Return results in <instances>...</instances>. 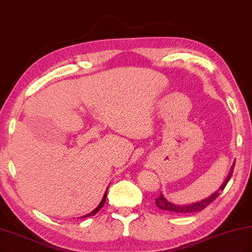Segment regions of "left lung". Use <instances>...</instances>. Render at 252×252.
Here are the masks:
<instances>
[{
    "mask_svg": "<svg viewBox=\"0 0 252 252\" xmlns=\"http://www.w3.org/2000/svg\"><path fill=\"white\" fill-rule=\"evenodd\" d=\"M234 165H235V163H233V166L231 167V169L229 171V175H228L227 178H225L222 185L214 193H212V195L209 198H205V199L201 200V201H198L196 203H191V204H188V205H177V204H173L169 201H167L166 198L163 196V193L160 192V195L156 199L157 206L160 210H165V211H168V212H171V213H176V214H183V213H195V212L202 211L209 204H211L213 201H214V200L219 195H220V191L224 189L225 185H227L228 182L230 181V179L232 177V173H233Z\"/></svg>",
    "mask_w": 252,
    "mask_h": 252,
    "instance_id": "8db88e82",
    "label": "left lung"
}]
</instances>
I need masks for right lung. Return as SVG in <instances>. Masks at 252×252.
Wrapping results in <instances>:
<instances>
[{"instance_id": "1", "label": "right lung", "mask_w": 252, "mask_h": 252, "mask_svg": "<svg viewBox=\"0 0 252 252\" xmlns=\"http://www.w3.org/2000/svg\"><path fill=\"white\" fill-rule=\"evenodd\" d=\"M107 189H108V188H107ZM107 189H106V191H105V193H104V196H103V199L101 200V202H100V204L96 206V208L93 211V212H90L89 214H86V215H84V216H82V218H85V217H89V216H94V215H95L96 213H98L99 211H100V209L102 208L103 206V204L105 203V200H106V195H107Z\"/></svg>"}]
</instances>
